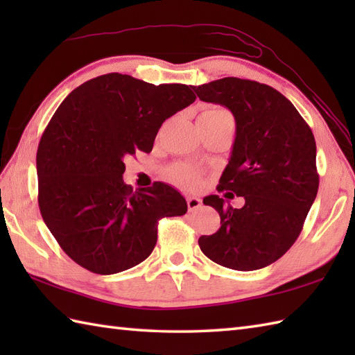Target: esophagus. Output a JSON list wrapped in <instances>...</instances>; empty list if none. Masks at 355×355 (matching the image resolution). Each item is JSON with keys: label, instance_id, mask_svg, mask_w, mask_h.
I'll use <instances>...</instances> for the list:
<instances>
[{"label": "esophagus", "instance_id": "1", "mask_svg": "<svg viewBox=\"0 0 355 355\" xmlns=\"http://www.w3.org/2000/svg\"><path fill=\"white\" fill-rule=\"evenodd\" d=\"M201 206V198L198 197H187V207L189 210H195Z\"/></svg>", "mask_w": 355, "mask_h": 355}]
</instances>
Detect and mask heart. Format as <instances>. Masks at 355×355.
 <instances>
[{
	"instance_id": "obj_1",
	"label": "heart",
	"mask_w": 355,
	"mask_h": 355,
	"mask_svg": "<svg viewBox=\"0 0 355 355\" xmlns=\"http://www.w3.org/2000/svg\"><path fill=\"white\" fill-rule=\"evenodd\" d=\"M202 116L214 119L216 122L233 123V117L230 112L221 107L209 108L202 112ZM171 180L178 186L186 187V189H195V187H198L201 184V172L195 168V166H191L187 163H180L171 169Z\"/></svg>"
}]
</instances>
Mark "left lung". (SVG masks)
I'll return each instance as SVG.
<instances>
[{
    "mask_svg": "<svg viewBox=\"0 0 355 355\" xmlns=\"http://www.w3.org/2000/svg\"><path fill=\"white\" fill-rule=\"evenodd\" d=\"M193 89L235 117L236 137L218 191L245 200L241 209L218 195L202 200L220 214L221 227L198 239L201 252L232 270L267 267L297 239L318 195L313 131L284 94L256 80L224 78Z\"/></svg>",
    "mask_w": 355,
    "mask_h": 355,
    "instance_id": "1",
    "label": "left lung"
}]
</instances>
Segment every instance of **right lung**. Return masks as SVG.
I'll list each match as a JSON object with an SVG mask.
<instances>
[{"mask_svg":"<svg viewBox=\"0 0 355 355\" xmlns=\"http://www.w3.org/2000/svg\"><path fill=\"white\" fill-rule=\"evenodd\" d=\"M195 99L183 84L110 73L59 105L36 153L37 202L51 235L80 267L114 275L137 266L154 250L158 220L187 212L169 184L134 191L123 172L125 158L150 153L164 120Z\"/></svg>","mask_w":355,"mask_h":355,"instance_id":"add662e5","label":"right lung"}]
</instances>
